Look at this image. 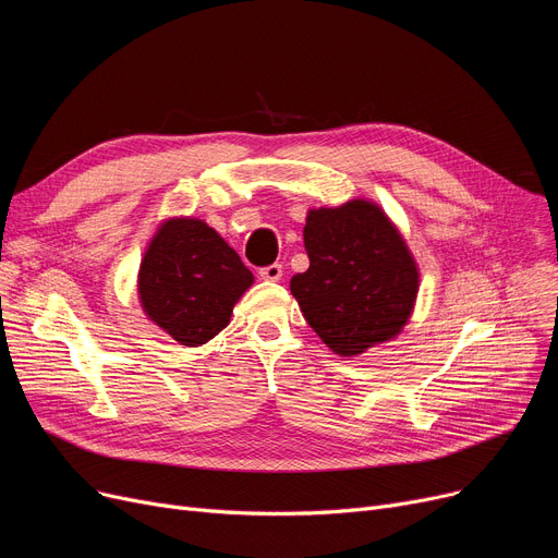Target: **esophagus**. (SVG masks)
<instances>
[{"label":"esophagus","mask_w":558,"mask_h":558,"mask_svg":"<svg viewBox=\"0 0 558 558\" xmlns=\"http://www.w3.org/2000/svg\"><path fill=\"white\" fill-rule=\"evenodd\" d=\"M262 280H269V282H278L282 278V264H269V267H262L259 269Z\"/></svg>","instance_id":"obj_1"}]
</instances>
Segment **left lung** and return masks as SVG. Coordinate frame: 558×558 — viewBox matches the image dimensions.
Instances as JSON below:
<instances>
[{
    "mask_svg": "<svg viewBox=\"0 0 558 558\" xmlns=\"http://www.w3.org/2000/svg\"><path fill=\"white\" fill-rule=\"evenodd\" d=\"M310 269L289 282L312 330L341 357L400 335L414 312L418 267L377 203L353 198L307 213Z\"/></svg>",
    "mask_w": 558,
    "mask_h": 558,
    "instance_id": "1",
    "label": "left lung"
}]
</instances>
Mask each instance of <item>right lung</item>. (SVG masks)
I'll use <instances>...</instances> for the list:
<instances>
[{
    "instance_id": "1",
    "label": "right lung",
    "mask_w": 558,
    "mask_h": 558,
    "mask_svg": "<svg viewBox=\"0 0 558 558\" xmlns=\"http://www.w3.org/2000/svg\"><path fill=\"white\" fill-rule=\"evenodd\" d=\"M253 274L221 234L201 219L173 217L160 223L137 274L144 314L171 339L201 345L228 324Z\"/></svg>"
}]
</instances>
